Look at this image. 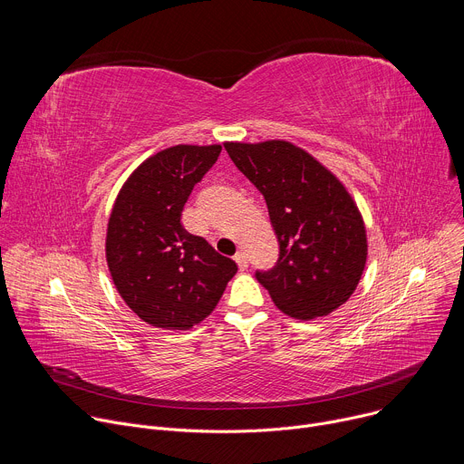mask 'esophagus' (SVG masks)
<instances>
[{
    "label": "esophagus",
    "instance_id": "esophagus-1",
    "mask_svg": "<svg viewBox=\"0 0 464 464\" xmlns=\"http://www.w3.org/2000/svg\"><path fill=\"white\" fill-rule=\"evenodd\" d=\"M235 260H237V264H238V268L240 270H246L247 268V256H246V253L244 251H237L235 253Z\"/></svg>",
    "mask_w": 464,
    "mask_h": 464
}]
</instances>
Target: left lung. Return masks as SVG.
Here are the masks:
<instances>
[{
    "label": "left lung",
    "mask_w": 464,
    "mask_h": 464,
    "mask_svg": "<svg viewBox=\"0 0 464 464\" xmlns=\"http://www.w3.org/2000/svg\"><path fill=\"white\" fill-rule=\"evenodd\" d=\"M224 147L266 200L279 242L276 266L256 270V281L279 310L297 319L342 306L356 290L367 258L365 226L347 188L288 141Z\"/></svg>",
    "instance_id": "8db88e82"
}]
</instances>
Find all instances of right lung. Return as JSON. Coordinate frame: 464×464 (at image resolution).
Returning <instances> with one entry per match:
<instances>
[{"label":"right lung","mask_w":464,"mask_h":464,"mask_svg":"<svg viewBox=\"0 0 464 464\" xmlns=\"http://www.w3.org/2000/svg\"><path fill=\"white\" fill-rule=\"evenodd\" d=\"M220 152V145L158 152L131 172L111 209L106 260L113 285L152 326L187 330L204 321L238 270L235 260L181 224L194 185Z\"/></svg>","instance_id":"1"}]
</instances>
